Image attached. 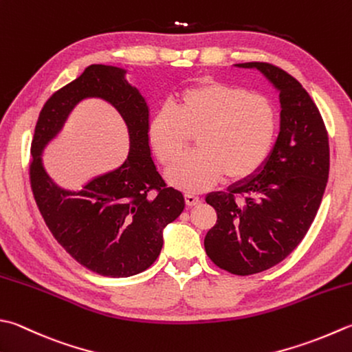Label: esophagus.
<instances>
[{"mask_svg": "<svg viewBox=\"0 0 352 352\" xmlns=\"http://www.w3.org/2000/svg\"><path fill=\"white\" fill-rule=\"evenodd\" d=\"M184 201H186V204H188V206H195V204L199 203V198L197 195H194V194H186L184 195Z\"/></svg>", "mask_w": 352, "mask_h": 352, "instance_id": "34e87169", "label": "esophagus"}]
</instances>
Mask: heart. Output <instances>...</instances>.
Listing matches in <instances>:
<instances>
[{
  "label": "heart",
  "mask_w": 352,
  "mask_h": 352,
  "mask_svg": "<svg viewBox=\"0 0 352 352\" xmlns=\"http://www.w3.org/2000/svg\"><path fill=\"white\" fill-rule=\"evenodd\" d=\"M278 113L267 96L221 82L183 89L151 117L148 142L163 166H172L197 135V153L168 172V182L186 192L212 188L224 177L239 182L253 175L270 154Z\"/></svg>",
  "instance_id": "obj_1"
}]
</instances>
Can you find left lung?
Wrapping results in <instances>:
<instances>
[{"mask_svg":"<svg viewBox=\"0 0 352 352\" xmlns=\"http://www.w3.org/2000/svg\"><path fill=\"white\" fill-rule=\"evenodd\" d=\"M258 68L280 91V133L263 170L206 201L217 223L204 249L217 267L239 276L279 264L304 239L329 174V139L319 108L292 74L268 62Z\"/></svg>","mask_w":352,"mask_h":352,"instance_id":"8db88e82","label":"left lung"}]
</instances>
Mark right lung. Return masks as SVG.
I'll return each mask as SVG.
<instances>
[{"label": "right lung", "mask_w": 352, "mask_h": 352, "mask_svg": "<svg viewBox=\"0 0 352 352\" xmlns=\"http://www.w3.org/2000/svg\"><path fill=\"white\" fill-rule=\"evenodd\" d=\"M123 74L122 68L93 64L54 91L34 126L29 166L34 201L54 239L80 265L109 278L134 276L153 265L163 247V229L184 209L183 194L164 183L151 158L146 102ZM85 97L105 98L118 108L131 148L119 170L70 192L47 178L38 155Z\"/></svg>", "instance_id": "1"}]
</instances>
